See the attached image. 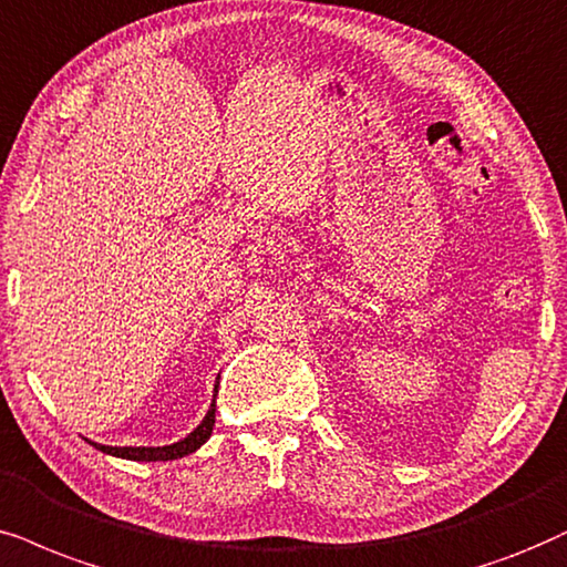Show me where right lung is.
<instances>
[{
    "mask_svg": "<svg viewBox=\"0 0 567 567\" xmlns=\"http://www.w3.org/2000/svg\"><path fill=\"white\" fill-rule=\"evenodd\" d=\"M217 390H219V382L214 384V400H217ZM214 400L209 405V413L204 415V421H200V424L193 429V432L185 436V440L175 442V444H164V447H112V444H96V442H91V444L96 450H102V453H106V455L125 457V461H146V463L148 461H177V457L196 453L200 444H204L212 436L214 419H217V403H214Z\"/></svg>",
    "mask_w": 567,
    "mask_h": 567,
    "instance_id": "obj_1",
    "label": "right lung"
}]
</instances>
